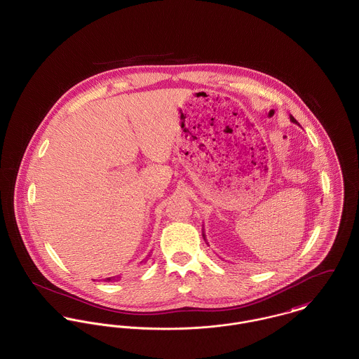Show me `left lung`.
Segmentation results:
<instances>
[{
    "mask_svg": "<svg viewBox=\"0 0 359 359\" xmlns=\"http://www.w3.org/2000/svg\"><path fill=\"white\" fill-rule=\"evenodd\" d=\"M290 118H291V122H294V123H297V122H296V119H294V116H292V115H291V116H290ZM203 236H204V234H203ZM204 238H205V237H204Z\"/></svg>",
    "mask_w": 359,
    "mask_h": 359,
    "instance_id": "left-lung-1",
    "label": "left lung"
}]
</instances>
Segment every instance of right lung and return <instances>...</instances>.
<instances>
[{
    "label": "right lung",
    "instance_id": "1",
    "mask_svg": "<svg viewBox=\"0 0 359 359\" xmlns=\"http://www.w3.org/2000/svg\"><path fill=\"white\" fill-rule=\"evenodd\" d=\"M148 257H149V255H148ZM147 261H148V258H147V259H144L141 263H144V262ZM118 278H121V277H108V278H105L104 281H107V283H109V281H118Z\"/></svg>",
    "mask_w": 359,
    "mask_h": 359
}]
</instances>
